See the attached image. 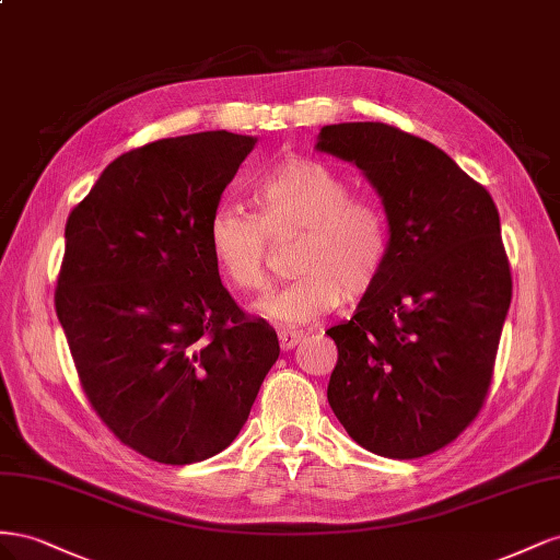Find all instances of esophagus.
<instances>
[{"instance_id": "obj_1", "label": "esophagus", "mask_w": 560, "mask_h": 560, "mask_svg": "<svg viewBox=\"0 0 560 560\" xmlns=\"http://www.w3.org/2000/svg\"><path fill=\"white\" fill-rule=\"evenodd\" d=\"M302 338H305V332L302 330H279V345H281V349H293Z\"/></svg>"}]
</instances>
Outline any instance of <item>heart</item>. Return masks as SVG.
<instances>
[{
  "label": "heart",
  "instance_id": "obj_1",
  "mask_svg": "<svg viewBox=\"0 0 560 560\" xmlns=\"http://www.w3.org/2000/svg\"><path fill=\"white\" fill-rule=\"evenodd\" d=\"M246 213L222 203L209 220V253L234 289L262 293L269 289V236L300 232L293 255L298 277L258 312L277 324H307L361 298L385 275L392 232L382 206L351 195V183L340 171L314 159H291L250 183Z\"/></svg>",
  "mask_w": 560,
  "mask_h": 560
}]
</instances>
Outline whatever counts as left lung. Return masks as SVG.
<instances>
[{
	"label": "left lung",
	"mask_w": 560,
	"mask_h": 560,
	"mask_svg": "<svg viewBox=\"0 0 560 560\" xmlns=\"http://www.w3.org/2000/svg\"><path fill=\"white\" fill-rule=\"evenodd\" d=\"M316 150L363 171L385 206V275L338 345L328 404L365 451L415 459L455 441L481 410L511 302L500 213L431 142L380 121L324 126Z\"/></svg>",
	"instance_id": "1"
}]
</instances>
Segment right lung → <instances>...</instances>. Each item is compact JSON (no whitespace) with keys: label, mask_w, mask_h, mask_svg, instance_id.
<instances>
[{"label":"right lung","mask_w":560,"mask_h":560,"mask_svg":"<svg viewBox=\"0 0 560 560\" xmlns=\"http://www.w3.org/2000/svg\"><path fill=\"white\" fill-rule=\"evenodd\" d=\"M258 138L206 131L117 156L66 225L56 314L84 394L162 465L225 451L279 359L209 253V220Z\"/></svg>","instance_id":"1"}]
</instances>
